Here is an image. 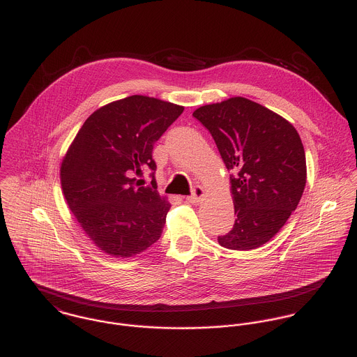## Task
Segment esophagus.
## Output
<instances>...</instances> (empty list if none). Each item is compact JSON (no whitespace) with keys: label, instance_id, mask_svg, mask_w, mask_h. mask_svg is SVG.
<instances>
[{"label":"esophagus","instance_id":"esophagus-1","mask_svg":"<svg viewBox=\"0 0 357 357\" xmlns=\"http://www.w3.org/2000/svg\"><path fill=\"white\" fill-rule=\"evenodd\" d=\"M204 195H205V190L202 187L197 185V187H194L192 194H191V197L187 198V201L191 202V204H198L204 198Z\"/></svg>","mask_w":357,"mask_h":357}]
</instances>
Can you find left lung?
Wrapping results in <instances>:
<instances>
[{
    "mask_svg": "<svg viewBox=\"0 0 357 357\" xmlns=\"http://www.w3.org/2000/svg\"><path fill=\"white\" fill-rule=\"evenodd\" d=\"M192 116L212 134L230 176L234 227L222 246L250 250L274 237L306 185V156L296 128L243 97L198 108Z\"/></svg>",
    "mask_w": 357,
    "mask_h": 357,
    "instance_id": "obj_1",
    "label": "left lung"
}]
</instances>
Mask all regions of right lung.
<instances>
[{
    "label": "right lung",
    "instance_id": "add662e5",
    "mask_svg": "<svg viewBox=\"0 0 357 357\" xmlns=\"http://www.w3.org/2000/svg\"><path fill=\"white\" fill-rule=\"evenodd\" d=\"M184 107L131 96L101 107L84 121L61 163V185L86 236L114 257L135 256L155 243L170 204L155 187L153 144ZM153 170V188L142 176Z\"/></svg>",
    "mask_w": 357,
    "mask_h": 357
}]
</instances>
